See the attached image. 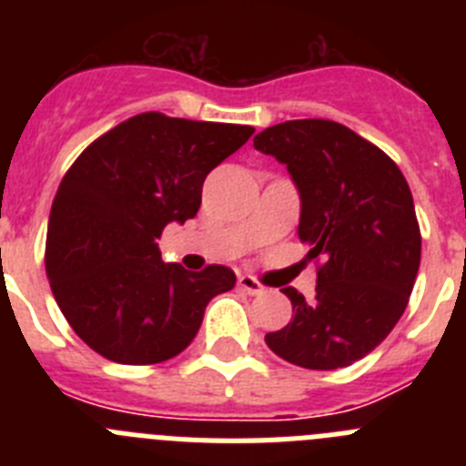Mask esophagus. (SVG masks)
<instances>
[{
	"mask_svg": "<svg viewBox=\"0 0 466 466\" xmlns=\"http://www.w3.org/2000/svg\"><path fill=\"white\" fill-rule=\"evenodd\" d=\"M238 284H240V289L249 296H258V294H263V289H266V287H263V284L254 278V275H242L240 282Z\"/></svg>",
	"mask_w": 466,
	"mask_h": 466,
	"instance_id": "esophagus-1",
	"label": "esophagus"
}]
</instances>
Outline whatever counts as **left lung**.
Wrapping results in <instances>:
<instances>
[{"instance_id": "1", "label": "left lung", "mask_w": 466, "mask_h": 466, "mask_svg": "<svg viewBox=\"0 0 466 466\" xmlns=\"http://www.w3.org/2000/svg\"><path fill=\"white\" fill-rule=\"evenodd\" d=\"M254 147L299 187V238L317 263L315 300L284 287L294 317L266 343L303 369H343L376 350L409 306L422 247L409 182L376 144L327 118L270 126Z\"/></svg>"}]
</instances>
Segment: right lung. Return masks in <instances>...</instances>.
Instances as JSON below:
<instances>
[{"mask_svg":"<svg viewBox=\"0 0 466 466\" xmlns=\"http://www.w3.org/2000/svg\"><path fill=\"white\" fill-rule=\"evenodd\" d=\"M254 135L252 126L147 111L111 127L72 163L53 198L46 275L74 333L109 361L158 364L196 339L205 308L236 287L160 261L170 221L193 219L205 177Z\"/></svg>","mask_w":466,"mask_h":466,"instance_id":"obj_1","label":"right lung"}]
</instances>
